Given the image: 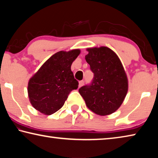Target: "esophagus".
Here are the masks:
<instances>
[{
    "label": "esophagus",
    "instance_id": "1",
    "mask_svg": "<svg viewBox=\"0 0 158 158\" xmlns=\"http://www.w3.org/2000/svg\"><path fill=\"white\" fill-rule=\"evenodd\" d=\"M84 84V81H83V80L82 81H80L79 83V87H81Z\"/></svg>",
    "mask_w": 158,
    "mask_h": 158
}]
</instances>
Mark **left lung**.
Segmentation results:
<instances>
[{
  "label": "left lung",
  "mask_w": 158,
  "mask_h": 158,
  "mask_svg": "<svg viewBox=\"0 0 158 158\" xmlns=\"http://www.w3.org/2000/svg\"><path fill=\"white\" fill-rule=\"evenodd\" d=\"M85 56L94 74L92 81L79 92L89 109L106 116L116 111L126 96L128 82L118 56L106 47L87 49Z\"/></svg>",
  "instance_id": "obj_1"
}]
</instances>
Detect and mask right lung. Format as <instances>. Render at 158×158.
<instances>
[{
    "mask_svg": "<svg viewBox=\"0 0 158 158\" xmlns=\"http://www.w3.org/2000/svg\"><path fill=\"white\" fill-rule=\"evenodd\" d=\"M79 53V49L56 53L29 80L28 97L37 111L53 114L63 106L69 93L78 89L71 65Z\"/></svg>",
    "mask_w": 158,
    "mask_h": 158,
    "instance_id": "1",
    "label": "right lung"
}]
</instances>
